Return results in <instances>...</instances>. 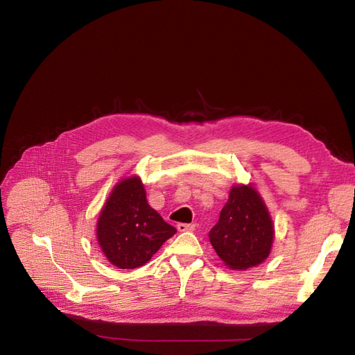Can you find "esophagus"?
<instances>
[{
  "label": "esophagus",
  "instance_id": "obj_1",
  "mask_svg": "<svg viewBox=\"0 0 355 355\" xmlns=\"http://www.w3.org/2000/svg\"><path fill=\"white\" fill-rule=\"evenodd\" d=\"M194 228H196L194 223H178V231H179V232L194 231Z\"/></svg>",
  "mask_w": 355,
  "mask_h": 355
}]
</instances>
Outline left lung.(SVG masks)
Here are the masks:
<instances>
[{
    "instance_id": "8db88e82",
    "label": "left lung",
    "mask_w": 355,
    "mask_h": 355,
    "mask_svg": "<svg viewBox=\"0 0 355 355\" xmlns=\"http://www.w3.org/2000/svg\"><path fill=\"white\" fill-rule=\"evenodd\" d=\"M209 239L218 256L232 270L262 263L271 252L274 228L257 191L250 185L234 187Z\"/></svg>"
}]
</instances>
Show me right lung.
<instances>
[{"mask_svg":"<svg viewBox=\"0 0 355 355\" xmlns=\"http://www.w3.org/2000/svg\"><path fill=\"white\" fill-rule=\"evenodd\" d=\"M176 234L149 206L139 178L124 179L105 202L98 220V241L108 261L121 270L145 265Z\"/></svg>","mask_w":355,"mask_h":355,"instance_id":"right-lung-1","label":"right lung"}]
</instances>
